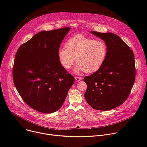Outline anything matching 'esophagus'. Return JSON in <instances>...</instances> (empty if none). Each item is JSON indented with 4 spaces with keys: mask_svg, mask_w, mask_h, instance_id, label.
<instances>
[{
    "mask_svg": "<svg viewBox=\"0 0 147 147\" xmlns=\"http://www.w3.org/2000/svg\"><path fill=\"white\" fill-rule=\"evenodd\" d=\"M81 79H82V78L80 77H77V76L75 77V80L76 81H80Z\"/></svg>",
    "mask_w": 147,
    "mask_h": 147,
    "instance_id": "34e87169",
    "label": "esophagus"
}]
</instances>
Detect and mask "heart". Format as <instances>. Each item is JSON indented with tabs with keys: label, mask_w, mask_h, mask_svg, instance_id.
<instances>
[{
	"label": "heart",
	"mask_w": 147,
	"mask_h": 147,
	"mask_svg": "<svg viewBox=\"0 0 147 147\" xmlns=\"http://www.w3.org/2000/svg\"><path fill=\"white\" fill-rule=\"evenodd\" d=\"M66 48L59 49V61L66 70H69L77 61L78 65L74 69L76 74L96 71L103 64L107 55V47L103 40L81 35L69 39Z\"/></svg>",
	"instance_id": "obj_1"
}]
</instances>
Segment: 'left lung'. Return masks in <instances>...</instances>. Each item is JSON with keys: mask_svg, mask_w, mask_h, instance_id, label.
Listing matches in <instances>:
<instances>
[{"mask_svg": "<svg viewBox=\"0 0 147 147\" xmlns=\"http://www.w3.org/2000/svg\"><path fill=\"white\" fill-rule=\"evenodd\" d=\"M90 32L105 41L107 55L98 70L84 78L87 86L84 97L94 109L111 110L125 102L133 88L136 78L134 55L116 34Z\"/></svg>", "mask_w": 147, "mask_h": 147, "instance_id": "obj_1", "label": "left lung"}]
</instances>
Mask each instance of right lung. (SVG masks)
Listing matches in <instances>:
<instances>
[{
    "instance_id": "obj_1",
    "label": "right lung",
    "mask_w": 147,
    "mask_h": 147,
    "mask_svg": "<svg viewBox=\"0 0 147 147\" xmlns=\"http://www.w3.org/2000/svg\"><path fill=\"white\" fill-rule=\"evenodd\" d=\"M70 27L42 31L21 45L13 69L14 86L29 107L42 113L58 111L74 82L59 61L57 52Z\"/></svg>"
}]
</instances>
